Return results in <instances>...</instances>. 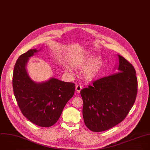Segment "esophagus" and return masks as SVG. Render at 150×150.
<instances>
[{"mask_svg":"<svg viewBox=\"0 0 150 150\" xmlns=\"http://www.w3.org/2000/svg\"><path fill=\"white\" fill-rule=\"evenodd\" d=\"M75 88H76V91L78 92H80L82 88V86L81 85H76Z\"/></svg>","mask_w":150,"mask_h":150,"instance_id":"34e87169","label":"esophagus"}]
</instances>
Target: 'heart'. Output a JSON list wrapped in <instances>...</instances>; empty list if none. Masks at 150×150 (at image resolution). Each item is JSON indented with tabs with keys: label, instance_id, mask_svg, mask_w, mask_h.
Masks as SVG:
<instances>
[{
	"label": "heart",
	"instance_id": "b5f03b06",
	"mask_svg": "<svg viewBox=\"0 0 150 150\" xmlns=\"http://www.w3.org/2000/svg\"><path fill=\"white\" fill-rule=\"evenodd\" d=\"M72 64L75 67H83L87 65L84 68L83 73L85 78L90 79L98 74L101 68L103 62L100 58H95L93 56H90L81 60L75 59L72 61ZM65 69L68 71H71L68 67H66Z\"/></svg>",
	"mask_w": 150,
	"mask_h": 150
}]
</instances>
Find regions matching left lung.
<instances>
[{"mask_svg":"<svg viewBox=\"0 0 150 150\" xmlns=\"http://www.w3.org/2000/svg\"><path fill=\"white\" fill-rule=\"evenodd\" d=\"M118 72L92 82L81 91L85 125L93 132L109 129L122 122L132 107L137 94L136 72L118 55Z\"/></svg>","mask_w":150,"mask_h":150,"instance_id":"obj_1","label":"left lung"}]
</instances>
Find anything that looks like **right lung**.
I'll return each instance as SVG.
<instances>
[{
  "instance_id": "add662e5",
  "label": "right lung",
  "mask_w": 150,
  "mask_h": 150,
  "mask_svg": "<svg viewBox=\"0 0 150 150\" xmlns=\"http://www.w3.org/2000/svg\"><path fill=\"white\" fill-rule=\"evenodd\" d=\"M40 50L30 49L18 59L13 74V89L22 114L35 125L49 127L59 120L74 94L75 86L74 83L54 78L38 83L29 77L26 71L28 61Z\"/></svg>"
}]
</instances>
